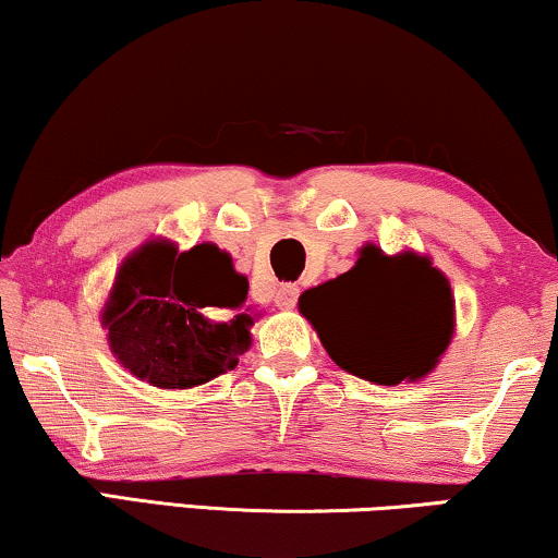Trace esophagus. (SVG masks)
I'll use <instances>...</instances> for the list:
<instances>
[{"instance_id": "esophagus-1", "label": "esophagus", "mask_w": 558, "mask_h": 558, "mask_svg": "<svg viewBox=\"0 0 558 558\" xmlns=\"http://www.w3.org/2000/svg\"><path fill=\"white\" fill-rule=\"evenodd\" d=\"M299 286L283 283L278 288V293H275V303H278V308H293L299 303Z\"/></svg>"}]
</instances>
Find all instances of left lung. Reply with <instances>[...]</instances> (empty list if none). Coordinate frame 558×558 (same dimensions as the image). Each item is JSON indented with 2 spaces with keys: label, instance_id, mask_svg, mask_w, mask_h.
<instances>
[{
  "label": "left lung",
  "instance_id": "1",
  "mask_svg": "<svg viewBox=\"0 0 558 558\" xmlns=\"http://www.w3.org/2000/svg\"><path fill=\"white\" fill-rule=\"evenodd\" d=\"M329 357L378 386L420 380L453 340L456 303L448 278L417 252L386 255L365 244L352 270L301 293Z\"/></svg>",
  "mask_w": 558,
  "mask_h": 558
}]
</instances>
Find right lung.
<instances>
[{"label":"right lung","instance_id":"add662e5","mask_svg":"<svg viewBox=\"0 0 558 558\" xmlns=\"http://www.w3.org/2000/svg\"><path fill=\"white\" fill-rule=\"evenodd\" d=\"M244 275L216 244L151 239L123 259L102 308L112 355L159 389H193L236 368L252 344Z\"/></svg>","mask_w":558,"mask_h":558}]
</instances>
